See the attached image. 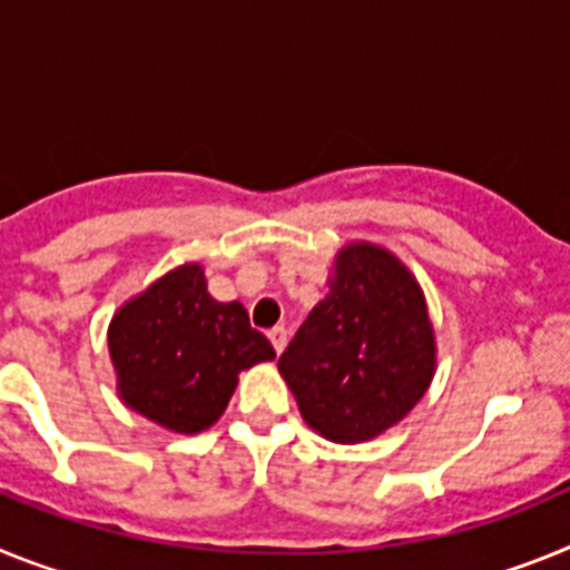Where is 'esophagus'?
Instances as JSON below:
<instances>
[{"mask_svg": "<svg viewBox=\"0 0 570 570\" xmlns=\"http://www.w3.org/2000/svg\"><path fill=\"white\" fill-rule=\"evenodd\" d=\"M269 341L272 346H275V353H284V346H286V330L284 326H275V330H269Z\"/></svg>", "mask_w": 570, "mask_h": 570, "instance_id": "esophagus-1", "label": "esophagus"}]
</instances>
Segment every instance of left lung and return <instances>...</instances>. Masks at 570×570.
Returning a JSON list of instances; mask_svg holds the SVG:
<instances>
[{
    "label": "left lung",
    "mask_w": 570,
    "mask_h": 570,
    "mask_svg": "<svg viewBox=\"0 0 570 570\" xmlns=\"http://www.w3.org/2000/svg\"><path fill=\"white\" fill-rule=\"evenodd\" d=\"M304 422L338 444L370 442L428 393L435 333L424 292L390 249L341 246L330 295L278 358Z\"/></svg>",
    "instance_id": "left-lung-1"
}]
</instances>
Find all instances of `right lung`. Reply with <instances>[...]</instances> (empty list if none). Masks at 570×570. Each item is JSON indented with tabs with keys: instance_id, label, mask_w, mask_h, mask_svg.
Wrapping results in <instances>:
<instances>
[{
	"instance_id": "right-lung-1",
	"label": "right lung",
	"mask_w": 570,
	"mask_h": 570,
	"mask_svg": "<svg viewBox=\"0 0 570 570\" xmlns=\"http://www.w3.org/2000/svg\"><path fill=\"white\" fill-rule=\"evenodd\" d=\"M108 355L128 410L191 435L224 415L237 375L275 350L244 304L212 298L200 264H180L114 313Z\"/></svg>"
}]
</instances>
